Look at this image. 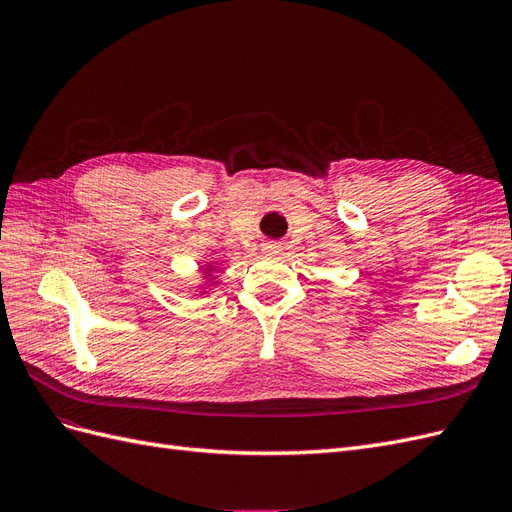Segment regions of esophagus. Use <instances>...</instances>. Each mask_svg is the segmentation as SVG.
<instances>
[{"label": "esophagus", "instance_id": "obj_1", "mask_svg": "<svg viewBox=\"0 0 512 512\" xmlns=\"http://www.w3.org/2000/svg\"><path fill=\"white\" fill-rule=\"evenodd\" d=\"M262 250H265L267 254H280L282 252V245L277 241H267L265 245H262Z\"/></svg>", "mask_w": 512, "mask_h": 512}]
</instances>
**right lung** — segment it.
<instances>
[{
	"mask_svg": "<svg viewBox=\"0 0 512 512\" xmlns=\"http://www.w3.org/2000/svg\"><path fill=\"white\" fill-rule=\"evenodd\" d=\"M207 271H213V269H207ZM207 275H209V273H207Z\"/></svg>",
	"mask_w": 512,
	"mask_h": 512,
	"instance_id": "add662e5",
	"label": "right lung"
}]
</instances>
